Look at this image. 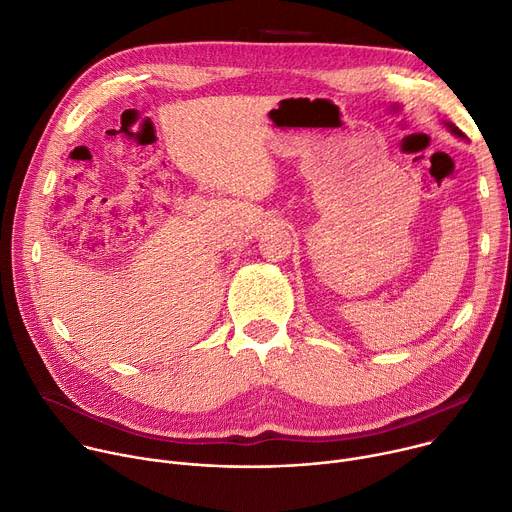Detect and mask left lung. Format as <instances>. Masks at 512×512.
<instances>
[{
  "mask_svg": "<svg viewBox=\"0 0 512 512\" xmlns=\"http://www.w3.org/2000/svg\"><path fill=\"white\" fill-rule=\"evenodd\" d=\"M445 126H447V128H449V132H451V134H455V136H459V138H463V132H461V130H459V128H457V126H455V124H451V122H445Z\"/></svg>",
  "mask_w": 512,
  "mask_h": 512,
  "instance_id": "1",
  "label": "left lung"
}]
</instances>
